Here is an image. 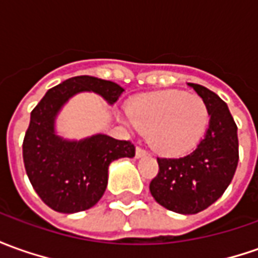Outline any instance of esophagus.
Instances as JSON below:
<instances>
[{
  "label": "esophagus",
  "mask_w": 258,
  "mask_h": 258,
  "mask_svg": "<svg viewBox=\"0 0 258 258\" xmlns=\"http://www.w3.org/2000/svg\"><path fill=\"white\" fill-rule=\"evenodd\" d=\"M147 155H148V152L145 151V150H143L141 147H137V150H136L137 158H143V157H147Z\"/></svg>",
  "instance_id": "34e87169"
}]
</instances>
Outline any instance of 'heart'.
<instances>
[{
  "instance_id": "1",
  "label": "heart",
  "mask_w": 258,
  "mask_h": 258,
  "mask_svg": "<svg viewBox=\"0 0 258 258\" xmlns=\"http://www.w3.org/2000/svg\"><path fill=\"white\" fill-rule=\"evenodd\" d=\"M120 120L130 130H145L147 141L157 152L178 157L201 143L209 125L210 111L199 96L162 90L133 100Z\"/></svg>"
}]
</instances>
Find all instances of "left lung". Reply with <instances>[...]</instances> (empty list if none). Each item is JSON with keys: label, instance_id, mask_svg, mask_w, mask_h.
Masks as SVG:
<instances>
[{"label": "left lung", "instance_id": "8db88e82", "mask_svg": "<svg viewBox=\"0 0 258 258\" xmlns=\"http://www.w3.org/2000/svg\"><path fill=\"white\" fill-rule=\"evenodd\" d=\"M188 86L209 107V127L188 155L157 159L159 172L150 183L154 199L180 215H195L216 202L230 185L239 162L237 125L227 104L203 86Z\"/></svg>", "mask_w": 258, "mask_h": 258}]
</instances>
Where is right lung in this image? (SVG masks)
<instances>
[{"instance_id": "obj_1", "label": "right lung", "mask_w": 258, "mask_h": 258, "mask_svg": "<svg viewBox=\"0 0 258 258\" xmlns=\"http://www.w3.org/2000/svg\"><path fill=\"white\" fill-rule=\"evenodd\" d=\"M92 92L113 106L124 89L110 80L76 76L49 89L31 113L22 155L35 192L50 209L76 213L93 208L104 195L108 166L120 158H133L130 141L106 134L68 140L56 133V118L78 93Z\"/></svg>"}]
</instances>
